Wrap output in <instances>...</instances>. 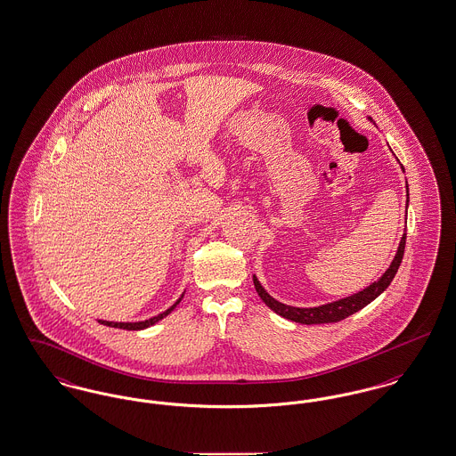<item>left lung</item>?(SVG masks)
Returning a JSON list of instances; mask_svg holds the SVG:
<instances>
[{
    "label": "left lung",
    "mask_w": 456,
    "mask_h": 456,
    "mask_svg": "<svg viewBox=\"0 0 456 456\" xmlns=\"http://www.w3.org/2000/svg\"><path fill=\"white\" fill-rule=\"evenodd\" d=\"M403 169V167H402ZM407 201H409V186H407ZM405 240H407V232L403 234V238L400 240L398 251L395 255V258L391 261L390 268L376 281L366 287L364 290L348 296L346 299L335 301V303L323 304L318 307H294V305H287V304L279 303L277 299H273L263 287L260 281L256 277H253L255 289L261 297V301L266 304L272 311H275L277 314H281L285 320L301 323V325H320V323H337L348 318L350 314L357 313L359 309H362L364 305L372 303L381 292L387 290V287L390 285L391 281L395 279L398 266L403 258V251H405Z\"/></svg>",
    "instance_id": "obj_1"
}]
</instances>
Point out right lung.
Segmentation results:
<instances>
[{
  "label": "right lung",
  "instance_id": "obj_1",
  "mask_svg": "<svg viewBox=\"0 0 456 456\" xmlns=\"http://www.w3.org/2000/svg\"><path fill=\"white\" fill-rule=\"evenodd\" d=\"M184 296V294H183ZM183 296L175 301V303L169 307V309H166L164 313H160V314H157V316H153L151 320H145V322H136V323H114V322H104V320H99V323H102V325L112 326V328H121V330H143V328H149V326L155 325L159 320H162V318H166L171 311H173L174 307L177 305V304L181 303V299H183Z\"/></svg>",
  "mask_w": 456,
  "mask_h": 456
}]
</instances>
